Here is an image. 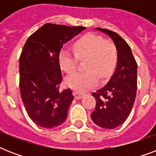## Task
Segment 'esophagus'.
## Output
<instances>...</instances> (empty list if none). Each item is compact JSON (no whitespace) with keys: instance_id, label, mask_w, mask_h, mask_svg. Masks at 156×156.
I'll return each instance as SVG.
<instances>
[{"instance_id":"1","label":"esophagus","mask_w":156,"mask_h":156,"mask_svg":"<svg viewBox=\"0 0 156 156\" xmlns=\"http://www.w3.org/2000/svg\"><path fill=\"white\" fill-rule=\"evenodd\" d=\"M73 95H74V98H75L76 100H80V99H82L84 96V94L82 92H79L78 90H74L73 91Z\"/></svg>"}]
</instances>
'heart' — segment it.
<instances>
[{
	"instance_id": "1",
	"label": "heart",
	"mask_w": 156,
	"mask_h": 156,
	"mask_svg": "<svg viewBox=\"0 0 156 156\" xmlns=\"http://www.w3.org/2000/svg\"><path fill=\"white\" fill-rule=\"evenodd\" d=\"M72 54L66 50L59 53V64L66 73H72L76 69L78 58L85 60L84 69L66 78V84L78 90H85L98 83V76L106 78L112 75L118 61L116 45L106 41L100 35L87 34L73 44Z\"/></svg>"
}]
</instances>
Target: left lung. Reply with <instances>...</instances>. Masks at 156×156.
Here are the masks:
<instances>
[{"label": "left lung", "mask_w": 156, "mask_h": 156, "mask_svg": "<svg viewBox=\"0 0 156 156\" xmlns=\"http://www.w3.org/2000/svg\"><path fill=\"white\" fill-rule=\"evenodd\" d=\"M96 29L113 40L118 52V61L108 83L92 93L96 104L90 116L98 126L112 129L123 124L130 114L137 93L138 65L130 47L123 38L112 30Z\"/></svg>", "instance_id": "1"}]
</instances>
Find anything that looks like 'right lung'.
Returning a JSON list of instances; mask_svg holds the SVG:
<instances>
[{
	"mask_svg": "<svg viewBox=\"0 0 156 156\" xmlns=\"http://www.w3.org/2000/svg\"><path fill=\"white\" fill-rule=\"evenodd\" d=\"M85 29L46 23L24 44L19 58L21 98L29 117L40 127L54 128L67 118L73 96L69 88L60 90L59 53L65 43Z\"/></svg>",
	"mask_w": 156,
	"mask_h": 156,
	"instance_id": "add662e5",
	"label": "right lung"
}]
</instances>
